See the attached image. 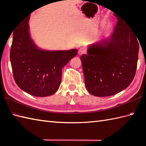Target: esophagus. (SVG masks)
<instances>
[{
    "instance_id": "obj_1",
    "label": "esophagus",
    "mask_w": 146,
    "mask_h": 146,
    "mask_svg": "<svg viewBox=\"0 0 146 146\" xmlns=\"http://www.w3.org/2000/svg\"><path fill=\"white\" fill-rule=\"evenodd\" d=\"M85 51H86V50H85V48H80V49H79L78 54H79L80 55H82V54H84L85 52Z\"/></svg>"
}]
</instances>
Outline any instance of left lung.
<instances>
[{
  "mask_svg": "<svg viewBox=\"0 0 146 146\" xmlns=\"http://www.w3.org/2000/svg\"><path fill=\"white\" fill-rule=\"evenodd\" d=\"M117 18L110 38L89 45L87 54L81 56L86 89L97 97L123 90L135 75L139 39L124 20Z\"/></svg>",
  "mask_w": 146,
  "mask_h": 146,
  "instance_id": "obj_1",
  "label": "left lung"
}]
</instances>
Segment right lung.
I'll use <instances>...</instances> for the list:
<instances>
[{"label":"right lung","instance_id":"right-lung-1","mask_svg":"<svg viewBox=\"0 0 146 146\" xmlns=\"http://www.w3.org/2000/svg\"><path fill=\"white\" fill-rule=\"evenodd\" d=\"M30 15L22 20L13 32L10 60L15 83L21 90L36 97H48L57 92L62 69L77 54L76 49L46 51L31 38Z\"/></svg>","mask_w":146,"mask_h":146}]
</instances>
